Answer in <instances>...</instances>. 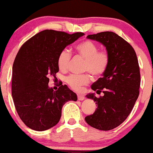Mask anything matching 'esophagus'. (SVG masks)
Wrapping results in <instances>:
<instances>
[{
  "instance_id": "34e87169",
  "label": "esophagus",
  "mask_w": 153,
  "mask_h": 153,
  "mask_svg": "<svg viewBox=\"0 0 153 153\" xmlns=\"http://www.w3.org/2000/svg\"><path fill=\"white\" fill-rule=\"evenodd\" d=\"M77 96H78V99L79 101H82V100L85 99V96L82 94H78L77 95Z\"/></svg>"
}]
</instances>
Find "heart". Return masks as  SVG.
<instances>
[{
  "instance_id": "obj_1",
  "label": "heart",
  "mask_w": 153,
  "mask_h": 153,
  "mask_svg": "<svg viewBox=\"0 0 153 153\" xmlns=\"http://www.w3.org/2000/svg\"><path fill=\"white\" fill-rule=\"evenodd\" d=\"M75 50L82 58L85 59L84 71L91 73L94 76L98 77L106 71L109 56L105 50H99V47L91 40H85L75 47ZM71 58V54L67 49L63 50L59 54L57 64L60 69L68 68ZM91 80L88 74L71 75L66 78V82L73 90L80 91L82 86L87 85Z\"/></svg>"
}]
</instances>
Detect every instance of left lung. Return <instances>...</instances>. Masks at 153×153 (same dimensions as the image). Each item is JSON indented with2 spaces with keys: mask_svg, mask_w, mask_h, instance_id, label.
I'll use <instances>...</instances> for the list:
<instances>
[{
  "mask_svg": "<svg viewBox=\"0 0 153 153\" xmlns=\"http://www.w3.org/2000/svg\"><path fill=\"white\" fill-rule=\"evenodd\" d=\"M106 47L109 62L102 78L98 79L91 88L98 94H89L97 104L93 114L85 118L91 127L108 131L120 125L131 113L140 94V73L136 52L124 39L112 31H103L87 36Z\"/></svg>",
  "mask_w": 153,
  "mask_h": 153,
  "instance_id": "obj_1",
  "label": "left lung"
}]
</instances>
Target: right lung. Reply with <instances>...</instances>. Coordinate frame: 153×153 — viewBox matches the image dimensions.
<instances>
[{"mask_svg":"<svg viewBox=\"0 0 153 153\" xmlns=\"http://www.w3.org/2000/svg\"><path fill=\"white\" fill-rule=\"evenodd\" d=\"M84 33L44 30L29 39L19 50L13 65L12 97L22 122L31 129L45 131L55 126L63 105L78 98L66 85L54 91L49 77L59 71V54Z\"/></svg>","mask_w":153,"mask_h":153,"instance_id":"obj_1","label":"right lung"}]
</instances>
